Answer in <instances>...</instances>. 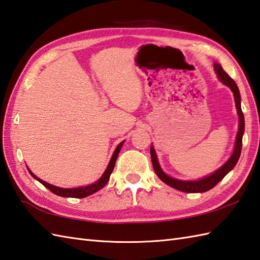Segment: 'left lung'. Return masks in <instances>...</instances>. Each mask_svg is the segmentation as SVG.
I'll return each instance as SVG.
<instances>
[{
	"instance_id": "1",
	"label": "left lung",
	"mask_w": 260,
	"mask_h": 260,
	"mask_svg": "<svg viewBox=\"0 0 260 260\" xmlns=\"http://www.w3.org/2000/svg\"><path fill=\"white\" fill-rule=\"evenodd\" d=\"M213 68H215V71L217 73L218 79L220 80L223 84L229 86L230 90L233 91L234 96H235L236 108H237V113L239 117V129L237 132V137H236L235 149H234L233 154L230 155V158L228 159L227 162L223 166H221L218 170L213 172V174L207 176L203 179H199V180H192V181L178 180V179L171 178L165 174L162 169L160 168L157 154H155L153 147L151 146V148H150V153H151V161H152L153 169L155 171V174H157V176L159 177L160 180H162L165 183L168 184V186L175 188L177 190H180V191H183V192H205V191H208V190L212 189L219 181L222 180L223 177L226 176L229 171H232L234 169V167L236 166V164H237V161H238V159L240 157V153H241V147H243V135L245 131V118H244L243 111H241V106H240L241 99H240L239 89L234 80L223 71V69L220 64L215 63V64H213Z\"/></svg>"
}]
</instances>
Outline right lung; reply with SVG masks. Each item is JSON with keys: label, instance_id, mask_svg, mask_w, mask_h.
Here are the masks:
<instances>
[{"label": "right lung", "instance_id": "right-lung-1", "mask_svg": "<svg viewBox=\"0 0 260 260\" xmlns=\"http://www.w3.org/2000/svg\"><path fill=\"white\" fill-rule=\"evenodd\" d=\"M123 142L124 141L121 142L120 145L117 148H115L114 152H113L112 157H111L110 162H109L107 169L105 171V174L102 175V177L99 179V180L95 181L94 183L89 184V186L79 187V188H69V189H67V188H59V187L52 186V184L41 180V179H39L36 175L33 174V172H31V170H28V172H30L31 176L34 179H37L39 182H41L45 188H48L50 191H52L54 194L60 196V197H68V198H85V197H88V196L96 192L98 190L102 189L108 183L109 178H110V175L112 174V171H113L115 161H117V158H118V154H119L120 150H121V147L123 146Z\"/></svg>", "mask_w": 260, "mask_h": 260}]
</instances>
